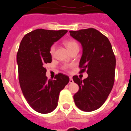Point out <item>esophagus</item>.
Instances as JSON below:
<instances>
[{"mask_svg":"<svg viewBox=\"0 0 131 131\" xmlns=\"http://www.w3.org/2000/svg\"><path fill=\"white\" fill-rule=\"evenodd\" d=\"M73 83V79H72V77H69V83Z\"/></svg>","mask_w":131,"mask_h":131,"instance_id":"esophagus-1","label":"esophagus"}]
</instances>
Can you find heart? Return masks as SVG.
<instances>
[{
	"label": "heart",
	"instance_id": "obj_1",
	"mask_svg": "<svg viewBox=\"0 0 131 131\" xmlns=\"http://www.w3.org/2000/svg\"><path fill=\"white\" fill-rule=\"evenodd\" d=\"M64 45H66V47L68 48V50L69 52H71V50H73V49H75V48H79V45L77 43V42L74 39H68V40H66L63 42ZM54 52H55V45H52L51 47H50L49 49V52L50 54V55L53 56L54 54ZM68 68V66H64L63 67V69H66Z\"/></svg>",
	"mask_w": 131,
	"mask_h": 131
}]
</instances>
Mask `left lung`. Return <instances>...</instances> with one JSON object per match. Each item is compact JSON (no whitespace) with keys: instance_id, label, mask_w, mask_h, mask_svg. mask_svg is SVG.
I'll return each instance as SVG.
<instances>
[{"instance_id":"1","label":"left lung","mask_w":131,"mask_h":131,"mask_svg":"<svg viewBox=\"0 0 131 131\" xmlns=\"http://www.w3.org/2000/svg\"><path fill=\"white\" fill-rule=\"evenodd\" d=\"M69 32L83 47L79 73H88L87 78L83 80L77 75L73 77L79 87L73 96L74 102L81 110L92 112L104 104L112 90L115 81V54L107 37L95 29Z\"/></svg>"}]
</instances>
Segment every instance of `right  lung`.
I'll use <instances>...</instances> for the list:
<instances>
[{
    "instance_id": "add662e5",
    "label": "right lung",
    "mask_w": 131,
    "mask_h": 131,
    "mask_svg": "<svg viewBox=\"0 0 131 131\" xmlns=\"http://www.w3.org/2000/svg\"><path fill=\"white\" fill-rule=\"evenodd\" d=\"M67 32L39 29L25 35L19 45L17 53L19 85L29 105L39 113L55 110L60 91L69 81V77L61 73L54 80H48L45 68L52 62L50 47Z\"/></svg>"
}]
</instances>
